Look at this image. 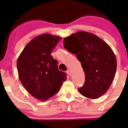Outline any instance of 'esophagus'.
I'll use <instances>...</instances> for the list:
<instances>
[{"instance_id": "34e87169", "label": "esophagus", "mask_w": 128, "mask_h": 128, "mask_svg": "<svg viewBox=\"0 0 128 128\" xmlns=\"http://www.w3.org/2000/svg\"><path fill=\"white\" fill-rule=\"evenodd\" d=\"M66 73L68 74V76H71V71H70V70H67Z\"/></svg>"}]
</instances>
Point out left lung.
I'll return each mask as SVG.
<instances>
[{
    "mask_svg": "<svg viewBox=\"0 0 128 128\" xmlns=\"http://www.w3.org/2000/svg\"><path fill=\"white\" fill-rule=\"evenodd\" d=\"M64 47L81 62L85 74L83 86L78 89L82 95L97 98L108 91L117 69L114 52L104 41L95 34L78 31L64 39Z\"/></svg>",
    "mask_w": 128,
    "mask_h": 128,
    "instance_id": "obj_1",
    "label": "left lung"
}]
</instances>
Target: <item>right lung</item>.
Instances as JSON below:
<instances>
[{
	"label": "right lung",
	"instance_id": "right-lung-1",
	"mask_svg": "<svg viewBox=\"0 0 128 128\" xmlns=\"http://www.w3.org/2000/svg\"><path fill=\"white\" fill-rule=\"evenodd\" d=\"M61 37L49 34L38 36L26 45L18 57V77L26 91L36 98L46 100L56 94L66 80L58 62L51 55Z\"/></svg>",
	"mask_w": 128,
	"mask_h": 128
}]
</instances>
